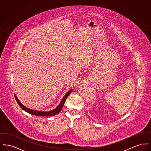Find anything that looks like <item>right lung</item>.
Returning <instances> with one entry per match:
<instances>
[{
	"mask_svg": "<svg viewBox=\"0 0 151 151\" xmlns=\"http://www.w3.org/2000/svg\"><path fill=\"white\" fill-rule=\"evenodd\" d=\"M72 91H73V90H70V91H68L65 94V96L63 97V99H62L59 105L55 109L52 110L48 111H42L34 110H32V109H30L29 108H27V107L25 106L24 105H23L22 104L21 102L18 100L16 94H14V96H15V99L17 101V104H19V105L20 106V107L22 108V109H23L24 110H25V111L28 112L29 114H31L32 115H38V116H53V115H56L60 111V110L62 109V108L63 107V105L65 104L66 99H67L68 96L70 94Z\"/></svg>",
	"mask_w": 151,
	"mask_h": 151,
	"instance_id": "add662e5",
	"label": "right lung"
}]
</instances>
